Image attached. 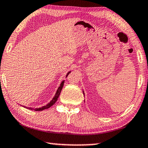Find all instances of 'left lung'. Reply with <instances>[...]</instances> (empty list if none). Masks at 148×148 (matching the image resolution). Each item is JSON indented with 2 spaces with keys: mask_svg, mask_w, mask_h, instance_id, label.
<instances>
[{
  "mask_svg": "<svg viewBox=\"0 0 148 148\" xmlns=\"http://www.w3.org/2000/svg\"><path fill=\"white\" fill-rule=\"evenodd\" d=\"M83 94H84V91H83ZM84 102H85V100H84Z\"/></svg>",
  "mask_w": 148,
  "mask_h": 148,
  "instance_id": "left-lung-1",
  "label": "left lung"
}]
</instances>
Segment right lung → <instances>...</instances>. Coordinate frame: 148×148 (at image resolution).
I'll return each mask as SVG.
<instances>
[{
    "mask_svg": "<svg viewBox=\"0 0 148 148\" xmlns=\"http://www.w3.org/2000/svg\"><path fill=\"white\" fill-rule=\"evenodd\" d=\"M70 72H71V71L68 72V73H67V74H66V77H67L68 75L70 73ZM64 83V80L62 81V82L60 83V86H59V87L58 88V89H57V90H56V94H55L54 96L53 97V98L52 99V100L50 101V102L49 103H48L46 105L43 106H42V107H40V108H28V109H29V110H34V111H42V110H44L48 109V108H49L51 107L52 105L54 104L55 102H56V101H57V100H58V97H59V96H60V92H61V90H62V88H63ZM23 107L27 108V107H26V106H23Z\"/></svg>",
    "mask_w": 148,
    "mask_h": 148,
    "instance_id": "add662e5",
    "label": "right lung"
}]
</instances>
